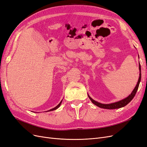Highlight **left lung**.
I'll list each match as a JSON object with an SVG mask.
<instances>
[{"label": "left lung", "mask_w": 147, "mask_h": 147, "mask_svg": "<svg viewBox=\"0 0 147 147\" xmlns=\"http://www.w3.org/2000/svg\"><path fill=\"white\" fill-rule=\"evenodd\" d=\"M139 67L140 74H139V80H138V81L137 85L136 86V87H135V88L134 89V90H133L132 93L128 97H127L126 98L122 99V100H121L120 101H118V102L111 103V104H101V103H99V102H98L95 101V100H93L92 98H91L89 96V95H88V96H89V99L91 100V101L94 104L96 105V106L100 107V108L105 109H119V108H121L122 107L125 106L126 105H127L129 102H130L132 100L133 98L135 96V95H136L137 90L138 89L140 81V80H141V67H140V64H139Z\"/></svg>", "instance_id": "left-lung-1"}]
</instances>
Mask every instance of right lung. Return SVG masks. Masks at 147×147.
<instances>
[{
    "mask_svg": "<svg viewBox=\"0 0 147 147\" xmlns=\"http://www.w3.org/2000/svg\"><path fill=\"white\" fill-rule=\"evenodd\" d=\"M61 102H62V101L59 103V104H58L57 105V106L55 107H54V108H53V109H51V110H48L49 111H52V110H56L57 109H58V107H59L60 106V105H61Z\"/></svg>",
    "mask_w": 147,
    "mask_h": 147,
    "instance_id": "right-lung-1",
    "label": "right lung"
}]
</instances>
